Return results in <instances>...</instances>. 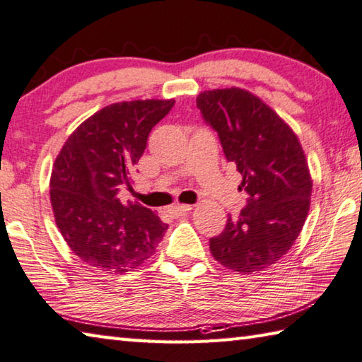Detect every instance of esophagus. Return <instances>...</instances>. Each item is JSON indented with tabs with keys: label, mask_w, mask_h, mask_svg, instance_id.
<instances>
[{
	"label": "esophagus",
	"mask_w": 362,
	"mask_h": 362,
	"mask_svg": "<svg viewBox=\"0 0 362 362\" xmlns=\"http://www.w3.org/2000/svg\"><path fill=\"white\" fill-rule=\"evenodd\" d=\"M191 210H192L191 205H175L168 208V213L173 218H180V216H185V214H187Z\"/></svg>",
	"instance_id": "obj_1"
}]
</instances>
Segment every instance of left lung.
<instances>
[{
  "mask_svg": "<svg viewBox=\"0 0 362 362\" xmlns=\"http://www.w3.org/2000/svg\"><path fill=\"white\" fill-rule=\"evenodd\" d=\"M197 107L218 133L248 194L237 219L210 238L213 257L240 274L267 269L294 245L310 208L312 177L299 138L261 98L243 88L202 92Z\"/></svg>",
  "mask_w": 362,
  "mask_h": 362,
  "instance_id": "8db88e82",
  "label": "left lung"
}]
</instances>
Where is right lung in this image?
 Segmentation results:
<instances>
[{"label":"right lung","mask_w":362,"mask_h":362,"mask_svg":"<svg viewBox=\"0 0 362 362\" xmlns=\"http://www.w3.org/2000/svg\"><path fill=\"white\" fill-rule=\"evenodd\" d=\"M175 100H135L103 107L76 129L57 156L50 204L66 245L90 267L124 275L156 252L168 226L149 208L117 194L148 136Z\"/></svg>","instance_id":"add662e5"}]
</instances>
